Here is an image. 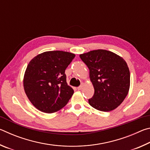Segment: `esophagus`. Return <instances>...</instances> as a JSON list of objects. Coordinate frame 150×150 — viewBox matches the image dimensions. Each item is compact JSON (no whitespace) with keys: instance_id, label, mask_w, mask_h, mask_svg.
<instances>
[{"instance_id":"34e87169","label":"esophagus","mask_w":150,"mask_h":150,"mask_svg":"<svg viewBox=\"0 0 150 150\" xmlns=\"http://www.w3.org/2000/svg\"><path fill=\"white\" fill-rule=\"evenodd\" d=\"M83 87V86L82 85H80V86H79V87H77V89H78V90H81V89H82Z\"/></svg>"}]
</instances>
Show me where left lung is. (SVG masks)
I'll use <instances>...</instances> for the list:
<instances>
[{
	"label": "left lung",
	"instance_id": "left-lung-1",
	"mask_svg": "<svg viewBox=\"0 0 150 150\" xmlns=\"http://www.w3.org/2000/svg\"><path fill=\"white\" fill-rule=\"evenodd\" d=\"M89 69L95 93L88 99L96 110H115L125 99L130 85V74L122 57L110 51L97 50L79 55Z\"/></svg>",
	"mask_w": 150,
	"mask_h": 150
}]
</instances>
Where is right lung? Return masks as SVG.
<instances>
[{
	"instance_id": "obj_1",
	"label": "right lung",
	"mask_w": 150,
	"mask_h": 150,
	"mask_svg": "<svg viewBox=\"0 0 150 150\" xmlns=\"http://www.w3.org/2000/svg\"><path fill=\"white\" fill-rule=\"evenodd\" d=\"M75 56L67 52L50 51L29 62L24 75V88L39 110L53 113L67 105L74 91L67 85L65 71Z\"/></svg>"
}]
</instances>
